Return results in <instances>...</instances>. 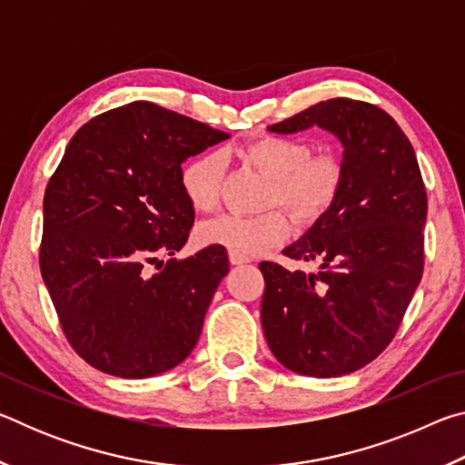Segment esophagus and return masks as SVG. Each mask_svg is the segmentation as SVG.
Masks as SVG:
<instances>
[{
    "instance_id": "obj_1",
    "label": "esophagus",
    "mask_w": 465,
    "mask_h": 465,
    "mask_svg": "<svg viewBox=\"0 0 465 465\" xmlns=\"http://www.w3.org/2000/svg\"><path fill=\"white\" fill-rule=\"evenodd\" d=\"M230 262L232 264H248L250 256H242V254H235V252H230Z\"/></svg>"
}]
</instances>
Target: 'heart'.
Returning <instances> with one entry per match:
<instances>
[{
    "label": "heart",
    "mask_w": 465,
    "mask_h": 465,
    "mask_svg": "<svg viewBox=\"0 0 465 465\" xmlns=\"http://www.w3.org/2000/svg\"><path fill=\"white\" fill-rule=\"evenodd\" d=\"M238 155L269 178L262 207H282L297 225H313L342 193L346 166L334 152L312 153L305 139L262 135L242 143ZM223 176V155L204 152L180 172V186L196 211H213ZM289 223L277 209L261 215L225 213L196 227L201 246H219L242 256L271 250L287 238Z\"/></svg>",
    "instance_id": "1"
}]
</instances>
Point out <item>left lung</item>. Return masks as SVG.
<instances>
[{"instance_id": "1", "label": "left lung", "mask_w": 465, "mask_h": 465, "mask_svg": "<svg viewBox=\"0 0 465 465\" xmlns=\"http://www.w3.org/2000/svg\"><path fill=\"white\" fill-rule=\"evenodd\" d=\"M312 124L341 137L344 186L334 207L282 252L318 261V272L261 262V318L281 365L338 377L371 363L402 324L424 269L427 191L411 141L380 106L330 98L269 129Z\"/></svg>"}]
</instances>
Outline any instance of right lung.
I'll return each instance as SVG.
<instances>
[{"label": "right lung", "mask_w": 465, "mask_h": 465, "mask_svg": "<svg viewBox=\"0 0 465 465\" xmlns=\"http://www.w3.org/2000/svg\"><path fill=\"white\" fill-rule=\"evenodd\" d=\"M223 139L137 100L94 116L69 141L45 191L38 262L63 334L85 363L141 380L191 355L230 271L227 252L160 256H174L194 223L180 163Z\"/></svg>", "instance_id": "1"}]
</instances>
